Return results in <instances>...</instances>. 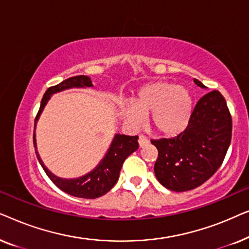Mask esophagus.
I'll list each match as a JSON object with an SVG mask.
<instances>
[{
	"mask_svg": "<svg viewBox=\"0 0 249 249\" xmlns=\"http://www.w3.org/2000/svg\"><path fill=\"white\" fill-rule=\"evenodd\" d=\"M138 142H139V146L142 147V146L147 145L149 141L147 139V137H145V136H141V137H139V139H138Z\"/></svg>",
	"mask_w": 249,
	"mask_h": 249,
	"instance_id": "obj_1",
	"label": "esophagus"
}]
</instances>
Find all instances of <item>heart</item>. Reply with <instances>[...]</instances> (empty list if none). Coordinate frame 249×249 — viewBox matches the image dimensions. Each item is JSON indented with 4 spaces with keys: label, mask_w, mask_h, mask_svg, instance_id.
I'll return each mask as SVG.
<instances>
[{
    "label": "heart",
    "mask_w": 249,
    "mask_h": 249,
    "mask_svg": "<svg viewBox=\"0 0 249 249\" xmlns=\"http://www.w3.org/2000/svg\"><path fill=\"white\" fill-rule=\"evenodd\" d=\"M193 107V96L187 88L159 80L141 88L132 105L121 104V114L132 127L142 124V115L152 114L153 129L165 137H175L188 127Z\"/></svg>",
    "instance_id": "1"
}]
</instances>
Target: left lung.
<instances>
[{
    "mask_svg": "<svg viewBox=\"0 0 249 249\" xmlns=\"http://www.w3.org/2000/svg\"><path fill=\"white\" fill-rule=\"evenodd\" d=\"M197 86L205 88L199 80ZM232 135V119L219 90L204 95L194 107L188 127L175 138L152 139L159 156L154 172L162 186L187 192L207 181L226 158Z\"/></svg>",
    "mask_w": 249,
    "mask_h": 249,
    "instance_id": "1",
    "label": "left lung"
}]
</instances>
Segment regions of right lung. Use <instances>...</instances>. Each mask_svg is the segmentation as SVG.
<instances>
[{"label": "right lung", "instance_id": "obj_1", "mask_svg": "<svg viewBox=\"0 0 249 249\" xmlns=\"http://www.w3.org/2000/svg\"><path fill=\"white\" fill-rule=\"evenodd\" d=\"M91 80L87 76H76L68 78L63 80L62 83L55 85V86L50 87L45 91L44 96L40 102V107L38 113L36 115L35 124L38 117L42 113L44 107H45L47 101L50 100L51 95L57 91L68 89L72 87H91ZM34 146H35V152L37 159L44 169V171L47 177L52 180V182L57 188L63 190L64 193L69 194L71 196L80 197V198H98L103 196L107 192L113 188V186L117 183L120 175V170L124 164V160L128 158L131 153H134L138 148V136H125L117 134L114 136L113 142L108 148L104 159L102 160L96 168L93 171H90L87 175H85L77 179H62L59 177L54 176L52 172L49 171L45 165L43 164V161L40 160L38 153L36 148V138L35 131H34Z\"/></svg>", "mask_w": 249, "mask_h": 249}]
</instances>
